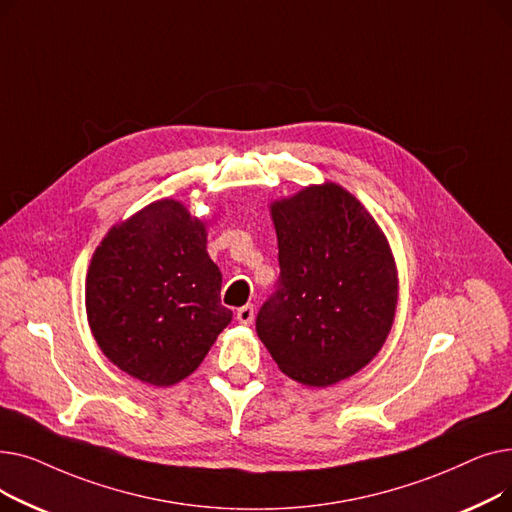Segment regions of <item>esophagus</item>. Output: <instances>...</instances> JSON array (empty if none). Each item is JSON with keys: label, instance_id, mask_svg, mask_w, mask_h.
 <instances>
[{"label": "esophagus", "instance_id": "esophagus-1", "mask_svg": "<svg viewBox=\"0 0 512 512\" xmlns=\"http://www.w3.org/2000/svg\"><path fill=\"white\" fill-rule=\"evenodd\" d=\"M236 319L240 321L242 326H251V324H253V319H255V307H253V305L240 307V309L236 311Z\"/></svg>", "mask_w": 512, "mask_h": 512}]
</instances>
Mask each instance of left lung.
I'll return each mask as SVG.
<instances>
[{
    "label": "left lung",
    "instance_id": "obj_1",
    "mask_svg": "<svg viewBox=\"0 0 512 512\" xmlns=\"http://www.w3.org/2000/svg\"><path fill=\"white\" fill-rule=\"evenodd\" d=\"M278 288L257 313V336L278 367L326 388L363 369L384 346L398 301L388 240L342 186H307L272 203Z\"/></svg>",
    "mask_w": 512,
    "mask_h": 512
}]
</instances>
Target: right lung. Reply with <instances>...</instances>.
<instances>
[{"mask_svg": "<svg viewBox=\"0 0 512 512\" xmlns=\"http://www.w3.org/2000/svg\"><path fill=\"white\" fill-rule=\"evenodd\" d=\"M205 224L161 199L116 224L93 253L87 317L103 355L151 386L191 375L232 321Z\"/></svg>", "mask_w": 512, "mask_h": 512, "instance_id": "add662e5", "label": "right lung"}]
</instances>
